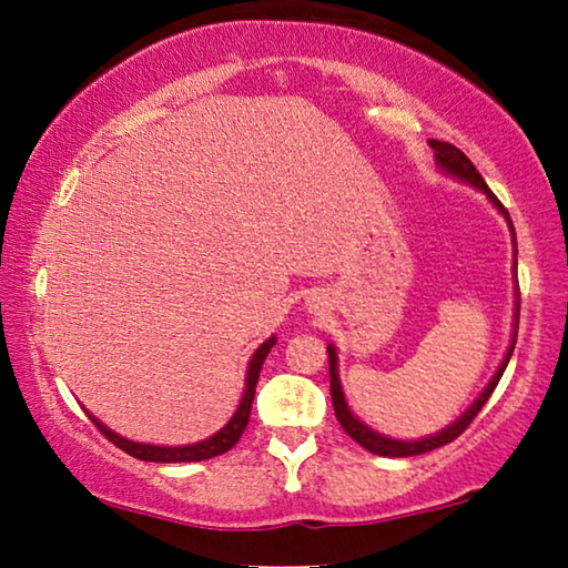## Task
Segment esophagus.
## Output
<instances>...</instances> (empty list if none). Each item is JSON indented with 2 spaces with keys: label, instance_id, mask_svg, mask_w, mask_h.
<instances>
[{
  "label": "esophagus",
  "instance_id": "esophagus-1",
  "mask_svg": "<svg viewBox=\"0 0 568 568\" xmlns=\"http://www.w3.org/2000/svg\"><path fill=\"white\" fill-rule=\"evenodd\" d=\"M307 305H311V313H323V301H321V297H311V301H307Z\"/></svg>",
  "mask_w": 568,
  "mask_h": 568
}]
</instances>
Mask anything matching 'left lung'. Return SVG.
<instances>
[{
  "label": "left lung",
  "instance_id": "8db88e82",
  "mask_svg": "<svg viewBox=\"0 0 568 568\" xmlns=\"http://www.w3.org/2000/svg\"><path fill=\"white\" fill-rule=\"evenodd\" d=\"M430 150H434V158H436V165L438 170L444 172V175L454 178L458 182H466V185L476 187L484 192V195L488 197V203H491L498 213L504 215V220L508 223V230H511V240H514V273H516V230H514V223L511 217H508V210L498 203V197L494 195L491 190H488L486 180L478 175V170L474 168V162H470L464 152H460L458 148L450 145V142H440V140H428ZM518 285V281H516ZM518 291V287H516ZM516 331H518V293H516V307H514V333H511V343H508L506 348V355L504 361L498 363V368L494 373V378L486 383V388L478 393V398L470 403V406L460 413V416L448 423L446 428H440L438 434L434 436H423V438H416V440H400V438H390V436H383L378 434V430H373L368 423H363L355 413L351 410L348 400H345V393H343V386H341V376H338V351H335V345L328 343V363H331V398H333V408H335V418H338V423L343 426L345 434H348L355 444H361L365 450H371V454L376 456H388V458H406V456H418V454H428V450L434 448H440L450 444V440L458 438L464 430L470 426V420H474L478 416V410L486 406V400L491 398L494 388L498 386V381H501L504 371L508 361H511V353H514V345H516Z\"/></svg>",
  "mask_w": 568,
  "mask_h": 568
}]
</instances>
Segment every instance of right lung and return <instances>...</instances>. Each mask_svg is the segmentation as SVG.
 Returning <instances> with one entry per match:
<instances>
[{"instance_id":"right-lung-1","label":"right lung","mask_w":568,"mask_h":568,"mask_svg":"<svg viewBox=\"0 0 568 568\" xmlns=\"http://www.w3.org/2000/svg\"><path fill=\"white\" fill-rule=\"evenodd\" d=\"M275 335L271 338L263 341L257 345V351L253 353V358L247 363V376H245V390H243V398L237 403V410L233 413V418H230L223 428L217 430L205 440H197V444H187V446H155V444H140V440H130L120 434H114L112 428L104 426L100 418H94L92 413L88 410V416L92 418L94 426H98L104 436H108L114 446L122 448L124 454H130L140 460H152V464H190V460H205V458H215L220 454H227L230 448H233L240 436H243V430L250 420V408H253V398H255V386H257V378H261V368H263V361L267 358V353L275 345Z\"/></svg>"}]
</instances>
